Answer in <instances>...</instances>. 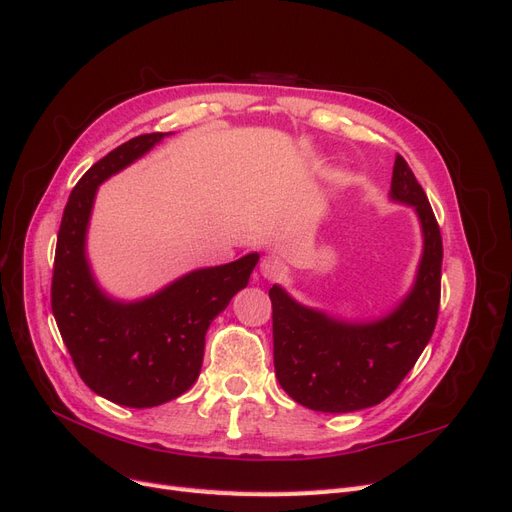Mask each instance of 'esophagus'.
Listing matches in <instances>:
<instances>
[{"label": "esophagus", "mask_w": 512, "mask_h": 512, "mask_svg": "<svg viewBox=\"0 0 512 512\" xmlns=\"http://www.w3.org/2000/svg\"><path fill=\"white\" fill-rule=\"evenodd\" d=\"M260 273L267 277V280H277V277H282L286 273V265L275 256H267L265 260L260 262Z\"/></svg>", "instance_id": "esophagus-1"}]
</instances>
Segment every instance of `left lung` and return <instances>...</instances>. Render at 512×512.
Wrapping results in <instances>:
<instances>
[{"mask_svg": "<svg viewBox=\"0 0 512 512\" xmlns=\"http://www.w3.org/2000/svg\"><path fill=\"white\" fill-rule=\"evenodd\" d=\"M391 196L421 218L425 250L412 292L391 316L346 324L294 303L273 286V363L282 389L316 412L376 406L408 376L429 344L440 312L442 235L436 215L408 162L395 156Z\"/></svg>", "mask_w": 512, "mask_h": 512, "instance_id": "obj_1", "label": "left lung"}]
</instances>
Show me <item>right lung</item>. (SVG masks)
<instances>
[{
	"mask_svg": "<svg viewBox=\"0 0 512 512\" xmlns=\"http://www.w3.org/2000/svg\"><path fill=\"white\" fill-rule=\"evenodd\" d=\"M164 132L130 138L74 185L57 232L51 307L61 339L91 391L128 408H153L196 382L205 335L250 282L258 254L192 271L156 297L115 303L98 290L85 260V230L98 185L156 145Z\"/></svg>",
	"mask_w": 512,
	"mask_h": 512,
	"instance_id": "obj_1",
	"label": "right lung"
}]
</instances>
